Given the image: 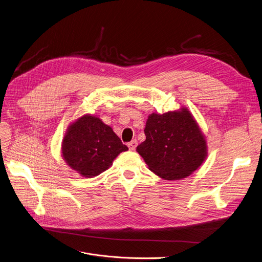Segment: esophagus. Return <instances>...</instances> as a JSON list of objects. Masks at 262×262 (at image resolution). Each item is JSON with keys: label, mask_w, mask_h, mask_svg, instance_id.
I'll return each instance as SVG.
<instances>
[{"label": "esophagus", "mask_w": 262, "mask_h": 262, "mask_svg": "<svg viewBox=\"0 0 262 262\" xmlns=\"http://www.w3.org/2000/svg\"><path fill=\"white\" fill-rule=\"evenodd\" d=\"M127 145H128V147H129L130 150H135L136 147H137V145H138V142H137V140H133V141H130Z\"/></svg>", "instance_id": "esophagus-1"}]
</instances>
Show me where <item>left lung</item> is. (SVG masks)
<instances>
[{"label": "left lung", "mask_w": 262, "mask_h": 262, "mask_svg": "<svg viewBox=\"0 0 262 262\" xmlns=\"http://www.w3.org/2000/svg\"><path fill=\"white\" fill-rule=\"evenodd\" d=\"M145 141L137 146L148 168L165 180L189 176L204 161L206 141L186 108L149 115Z\"/></svg>", "instance_id": "8db88e82"}]
</instances>
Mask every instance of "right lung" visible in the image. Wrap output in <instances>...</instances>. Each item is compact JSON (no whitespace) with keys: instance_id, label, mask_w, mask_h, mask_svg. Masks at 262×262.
I'll return each mask as SVG.
<instances>
[{"instance_id":"1","label":"right lung","mask_w":262,"mask_h":262,"mask_svg":"<svg viewBox=\"0 0 262 262\" xmlns=\"http://www.w3.org/2000/svg\"><path fill=\"white\" fill-rule=\"evenodd\" d=\"M127 149L111 126L91 115L74 122L62 143L66 163L86 178L100 175L113 164L120 152Z\"/></svg>"}]
</instances>
